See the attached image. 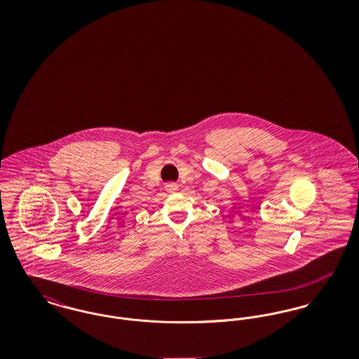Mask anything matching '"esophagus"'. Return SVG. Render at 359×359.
Returning <instances> with one entry per match:
<instances>
[{
	"mask_svg": "<svg viewBox=\"0 0 359 359\" xmlns=\"http://www.w3.org/2000/svg\"><path fill=\"white\" fill-rule=\"evenodd\" d=\"M176 189H177L176 184H168V191H170V192H175Z\"/></svg>",
	"mask_w": 359,
	"mask_h": 359,
	"instance_id": "obj_1",
	"label": "esophagus"
}]
</instances>
